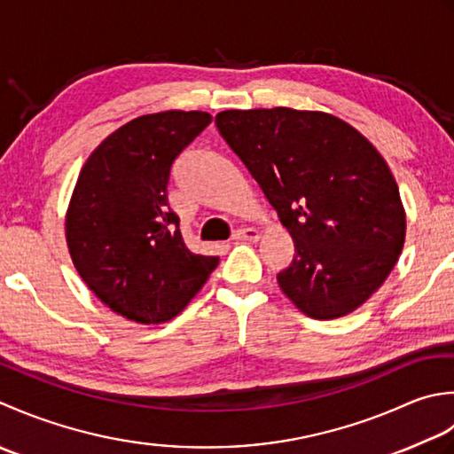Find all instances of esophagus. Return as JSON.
Here are the masks:
<instances>
[{"label": "esophagus", "instance_id": "1", "mask_svg": "<svg viewBox=\"0 0 454 454\" xmlns=\"http://www.w3.org/2000/svg\"><path fill=\"white\" fill-rule=\"evenodd\" d=\"M233 239L235 240H251V243H254V240L261 239V233H258L254 227H243V229L235 231Z\"/></svg>", "mask_w": 454, "mask_h": 454}]
</instances>
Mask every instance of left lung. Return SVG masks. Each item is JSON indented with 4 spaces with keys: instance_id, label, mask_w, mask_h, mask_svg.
Listing matches in <instances>:
<instances>
[{
    "instance_id": "1",
    "label": "left lung",
    "mask_w": 454,
    "mask_h": 454,
    "mask_svg": "<svg viewBox=\"0 0 454 454\" xmlns=\"http://www.w3.org/2000/svg\"><path fill=\"white\" fill-rule=\"evenodd\" d=\"M294 239L280 290L313 319H337L372 295L402 254L405 209L368 138L325 111L227 109L215 115Z\"/></svg>"
}]
</instances>
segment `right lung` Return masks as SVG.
Segmentation results:
<instances>
[{
    "label": "right lung",
    "instance_id": "obj_1",
    "mask_svg": "<svg viewBox=\"0 0 454 454\" xmlns=\"http://www.w3.org/2000/svg\"><path fill=\"white\" fill-rule=\"evenodd\" d=\"M209 121L206 111L141 115L82 166L64 221L68 253L88 288L129 321L174 319L219 264L186 247L166 196L174 160Z\"/></svg>",
    "mask_w": 454,
    "mask_h": 454
}]
</instances>
